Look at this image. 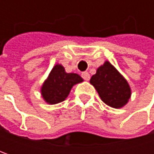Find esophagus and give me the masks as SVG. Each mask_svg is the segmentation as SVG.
I'll return each mask as SVG.
<instances>
[{
    "label": "esophagus",
    "instance_id": "obj_1",
    "mask_svg": "<svg viewBox=\"0 0 154 154\" xmlns=\"http://www.w3.org/2000/svg\"><path fill=\"white\" fill-rule=\"evenodd\" d=\"M81 77H83V79H85V80H86V81H88V80L90 79V75H89L88 72H83V73L81 74Z\"/></svg>",
    "mask_w": 154,
    "mask_h": 154
}]
</instances>
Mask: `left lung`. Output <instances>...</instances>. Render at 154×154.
I'll return each mask as SVG.
<instances>
[{
    "label": "left lung",
    "instance_id": "obj_1",
    "mask_svg": "<svg viewBox=\"0 0 154 154\" xmlns=\"http://www.w3.org/2000/svg\"><path fill=\"white\" fill-rule=\"evenodd\" d=\"M90 83L95 87L103 102L110 107H123L130 98L131 90L127 80L109 61L97 69Z\"/></svg>",
    "mask_w": 154,
    "mask_h": 154
}]
</instances>
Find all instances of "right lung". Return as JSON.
Listing matches in <instances>:
<instances>
[{
	"label": "right lung",
	"mask_w": 154,
	"mask_h": 154,
	"mask_svg": "<svg viewBox=\"0 0 154 154\" xmlns=\"http://www.w3.org/2000/svg\"><path fill=\"white\" fill-rule=\"evenodd\" d=\"M82 81L79 75L66 73L61 65H56L42 86V95L50 104L59 103L67 98L74 85Z\"/></svg>",
	"instance_id": "add662e5"
}]
</instances>
